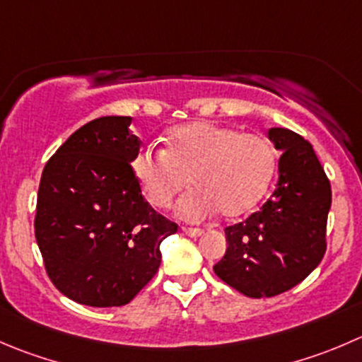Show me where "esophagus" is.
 Returning a JSON list of instances; mask_svg holds the SVG:
<instances>
[{
    "label": "esophagus",
    "instance_id": "esophagus-1",
    "mask_svg": "<svg viewBox=\"0 0 362 362\" xmlns=\"http://www.w3.org/2000/svg\"><path fill=\"white\" fill-rule=\"evenodd\" d=\"M182 231H184L185 235H189V237H202L203 235V230H199V228H182Z\"/></svg>",
    "mask_w": 362,
    "mask_h": 362
}]
</instances>
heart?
<instances>
[{
  "mask_svg": "<svg viewBox=\"0 0 362 362\" xmlns=\"http://www.w3.org/2000/svg\"><path fill=\"white\" fill-rule=\"evenodd\" d=\"M132 173L157 209L171 206L191 180L194 189L178 203L182 217L196 221L221 210L235 219L251 212L265 196L276 173V152L258 134L191 122L168 132L166 150H139L132 159Z\"/></svg>",
  "mask_w": 362,
  "mask_h": 362,
  "instance_id": "obj_1",
  "label": "heart"
}]
</instances>
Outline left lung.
Returning a JSON list of instances; mask_svg holds the SVG:
<instances>
[{
    "label": "left lung",
    "instance_id": "obj_1",
    "mask_svg": "<svg viewBox=\"0 0 362 362\" xmlns=\"http://www.w3.org/2000/svg\"><path fill=\"white\" fill-rule=\"evenodd\" d=\"M281 152L278 184L258 212L228 226L214 272L242 296L274 297L299 285L325 255L331 184L313 146L293 131L269 129Z\"/></svg>",
    "mask_w": 362,
    "mask_h": 362
}]
</instances>
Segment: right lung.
<instances>
[{
    "instance_id": "obj_1",
    "label": "right lung",
    "mask_w": 362,
    "mask_h": 362,
    "mask_svg": "<svg viewBox=\"0 0 362 362\" xmlns=\"http://www.w3.org/2000/svg\"><path fill=\"white\" fill-rule=\"evenodd\" d=\"M131 122H88L42 171L38 249L52 285L84 306L131 303L159 270L160 242L177 231V224L143 199L132 173L141 143Z\"/></svg>"
}]
</instances>
